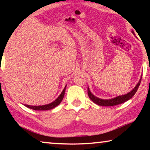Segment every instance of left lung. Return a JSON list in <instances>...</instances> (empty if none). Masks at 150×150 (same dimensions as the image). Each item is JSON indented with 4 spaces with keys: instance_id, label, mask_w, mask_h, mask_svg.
<instances>
[{
    "instance_id": "1",
    "label": "left lung",
    "mask_w": 150,
    "mask_h": 150,
    "mask_svg": "<svg viewBox=\"0 0 150 150\" xmlns=\"http://www.w3.org/2000/svg\"><path fill=\"white\" fill-rule=\"evenodd\" d=\"M132 32L133 34H134V31H132ZM141 78H142V76L141 77V79L139 80V83H137L136 87H135L130 92H129L128 93L126 94V95L118 96V97H116V98H112V99H110V100H102L97 97H96V96H94L93 94L91 93L89 87H88L87 88L88 96H89L90 99H91V100H92L94 103L97 104L98 105H100V106H115V105H117V104H122L125 102L128 101V100H130V98H132V96H134V94L136 93L137 89H138L139 85H140V83L141 81Z\"/></svg>"
}]
</instances>
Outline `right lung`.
Here are the masks:
<instances>
[{
    "label": "right lung",
    "instance_id": "right-lung-1",
    "mask_svg": "<svg viewBox=\"0 0 150 150\" xmlns=\"http://www.w3.org/2000/svg\"><path fill=\"white\" fill-rule=\"evenodd\" d=\"M65 88H66V86L65 87L64 89H63L62 93H61V95L57 98L56 100H54V101L52 102V103L46 104V105H43V106H30V105H26V104H25V106L26 107L31 108V109H33L35 110H50V109H52V108H54V107H56L57 106H58L59 104L61 103V101H62L63 98L64 97V95H65Z\"/></svg>",
    "mask_w": 150,
    "mask_h": 150
}]
</instances>
